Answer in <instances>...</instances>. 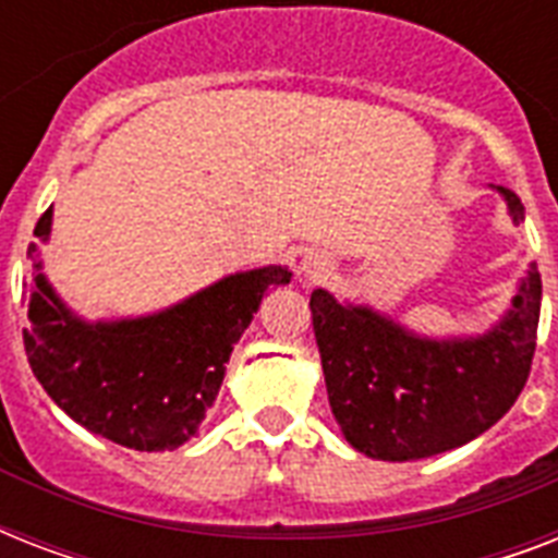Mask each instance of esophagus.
<instances>
[{
	"instance_id": "esophagus-1",
	"label": "esophagus",
	"mask_w": 558,
	"mask_h": 558,
	"mask_svg": "<svg viewBox=\"0 0 558 558\" xmlns=\"http://www.w3.org/2000/svg\"><path fill=\"white\" fill-rule=\"evenodd\" d=\"M298 271H301V278L310 280V283H318V280H324L330 275V260H327L322 252H306L304 257H301Z\"/></svg>"
}]
</instances>
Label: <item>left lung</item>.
<instances>
[{
    "label": "left lung",
    "mask_w": 558,
    "mask_h": 558,
    "mask_svg": "<svg viewBox=\"0 0 558 558\" xmlns=\"http://www.w3.org/2000/svg\"><path fill=\"white\" fill-rule=\"evenodd\" d=\"M495 191L519 226V196ZM310 310L344 440L367 458L402 463L458 449L510 411L536 353L542 278L530 263L510 310L481 336L428 339L327 289H315Z\"/></svg>",
    "instance_id": "1"
}]
</instances>
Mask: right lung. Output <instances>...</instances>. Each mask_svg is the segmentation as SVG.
<instances>
[{"label": "right lung", "mask_w": 558, "mask_h": 558, "mask_svg": "<svg viewBox=\"0 0 558 558\" xmlns=\"http://www.w3.org/2000/svg\"><path fill=\"white\" fill-rule=\"evenodd\" d=\"M48 208L34 236L51 234ZM37 257V243L28 245ZM25 353L46 393L74 423L135 451H173L199 432L231 350L287 266L236 271L153 315L86 322L34 260Z\"/></svg>", "instance_id": "right-lung-1"}]
</instances>
